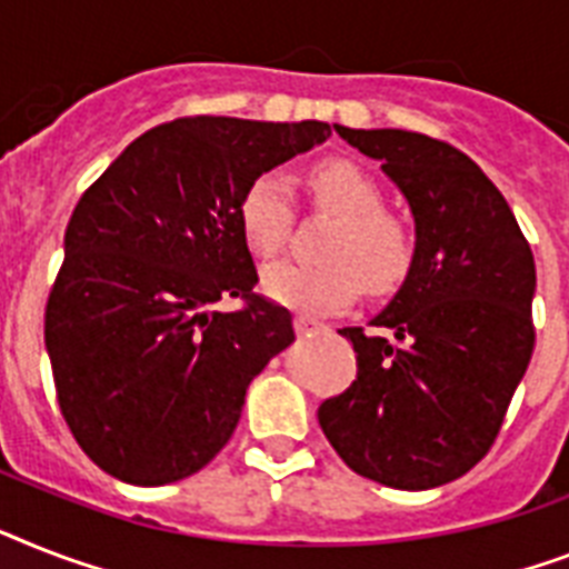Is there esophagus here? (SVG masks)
<instances>
[{
  "mask_svg": "<svg viewBox=\"0 0 569 569\" xmlns=\"http://www.w3.org/2000/svg\"><path fill=\"white\" fill-rule=\"evenodd\" d=\"M295 330H298V336H312V332L325 330V325H318V321H309V318H295Z\"/></svg>",
  "mask_w": 569,
  "mask_h": 569,
  "instance_id": "1",
  "label": "esophagus"
}]
</instances>
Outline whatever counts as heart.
<instances>
[{"label":"heart","mask_w":569,"mask_h":569,"mask_svg":"<svg viewBox=\"0 0 569 569\" xmlns=\"http://www.w3.org/2000/svg\"><path fill=\"white\" fill-rule=\"evenodd\" d=\"M312 204L339 224L330 230L321 266L271 262L262 271V292L300 316H330L362 292H391L415 257V233L397 212L382 210L380 183L362 166L330 157L309 169ZM292 228V198L277 174H260L239 201V230L260 257H274Z\"/></svg>","instance_id":"heart-1"}]
</instances>
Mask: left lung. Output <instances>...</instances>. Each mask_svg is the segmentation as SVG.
<instances>
[{"label":"left lung","mask_w":569,"mask_h":569,"mask_svg":"<svg viewBox=\"0 0 569 569\" xmlns=\"http://www.w3.org/2000/svg\"><path fill=\"white\" fill-rule=\"evenodd\" d=\"M336 133L400 189L415 219L403 286L362 327L357 380L318 406V423L359 477L427 491L465 477L500 432L532 359L535 260L511 207L468 154L397 128Z\"/></svg>","instance_id":"left-lung-1"}]
</instances>
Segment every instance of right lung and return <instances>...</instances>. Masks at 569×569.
I'll list each match as a JSON object with an SVG mask.
<instances>
[{"label": "right lung", "mask_w": 569, "mask_h": 569, "mask_svg": "<svg viewBox=\"0 0 569 569\" xmlns=\"http://www.w3.org/2000/svg\"><path fill=\"white\" fill-rule=\"evenodd\" d=\"M327 137L316 119H174L137 137L81 196L46 350L60 412L104 473L169 485L228 445L251 380L295 341L289 309L253 295L239 201ZM221 297L246 307L219 313Z\"/></svg>", "instance_id": "add662e5"}]
</instances>
